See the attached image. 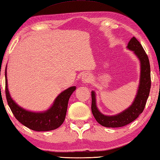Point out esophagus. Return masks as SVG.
<instances>
[{
  "label": "esophagus",
  "mask_w": 160,
  "mask_h": 160,
  "mask_svg": "<svg viewBox=\"0 0 160 160\" xmlns=\"http://www.w3.org/2000/svg\"><path fill=\"white\" fill-rule=\"evenodd\" d=\"M90 80H91V78H90V75L88 73L84 74L82 76V77H81V81H82V82L84 83H89Z\"/></svg>",
  "instance_id": "34e87169"
}]
</instances>
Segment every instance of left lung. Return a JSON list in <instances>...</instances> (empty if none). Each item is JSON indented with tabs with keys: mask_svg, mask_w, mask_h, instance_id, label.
<instances>
[{
	"mask_svg": "<svg viewBox=\"0 0 160 160\" xmlns=\"http://www.w3.org/2000/svg\"><path fill=\"white\" fill-rule=\"evenodd\" d=\"M127 48L134 52L139 59L141 65L139 85L136 97L131 106L115 116H105L98 110L96 105L95 92H91L92 113L98 122L106 128H120L133 122L143 112L149 96L151 79L148 57L136 38L133 37L129 40Z\"/></svg>",
	"mask_w": 160,
	"mask_h": 160,
	"instance_id": "left-lung-1",
	"label": "left lung"
}]
</instances>
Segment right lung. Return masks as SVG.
Instances as JSON below:
<instances>
[{"instance_id": "add662e5", "label": "right lung", "mask_w": 160, "mask_h": 160, "mask_svg": "<svg viewBox=\"0 0 160 160\" xmlns=\"http://www.w3.org/2000/svg\"><path fill=\"white\" fill-rule=\"evenodd\" d=\"M5 68V95L8 104L18 121L32 130L37 132L56 129L64 122L68 109V101L76 86H72L62 92L54 101L52 107L44 112H32L19 107L9 92Z\"/></svg>"}]
</instances>
